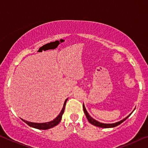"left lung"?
Listing matches in <instances>:
<instances>
[{"mask_svg":"<svg viewBox=\"0 0 148 148\" xmlns=\"http://www.w3.org/2000/svg\"><path fill=\"white\" fill-rule=\"evenodd\" d=\"M83 108H84V113L85 114H86V116L87 117V120H88L89 122L90 123L95 125V126H97V127H101V128H112V127H115L117 126V125H120L121 123H122L124 121H125L128 117L131 116V114L132 113V112H134L133 111L132 112V113L130 114L128 116H127L125 118L123 119L122 120H121V121H119L118 122H116V123H100L99 121H97V120L94 119L93 118H92V117L90 116V115L88 114V112H87V111L86 109V107H85L84 106V104H83Z\"/></svg>","mask_w":148,"mask_h":148,"instance_id":"left-lung-1","label":"left lung"}]
</instances>
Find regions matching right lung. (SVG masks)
I'll list each match as a JSON object with an SVG mask.
<instances>
[{
	"mask_svg": "<svg viewBox=\"0 0 148 148\" xmlns=\"http://www.w3.org/2000/svg\"><path fill=\"white\" fill-rule=\"evenodd\" d=\"M68 99H66L65 100V101L64 102V105L63 107H62V110L60 112V114L57 116L56 119H54L53 121H49V122H46V123H32V122H30V121H27L24 120L23 119H21L23 121L29 125L30 127H33V128L35 129H41V130H47L51 128H53L55 126L58 125L59 123V122L61 121V120L62 119V116L64 113V108H65V105H66V102L67 101Z\"/></svg>",
	"mask_w": 148,
	"mask_h": 148,
	"instance_id": "add662e5",
	"label": "right lung"
}]
</instances>
